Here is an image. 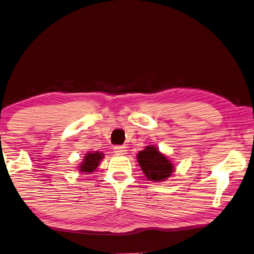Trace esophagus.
I'll use <instances>...</instances> for the list:
<instances>
[{
  "label": "esophagus",
  "mask_w": 254,
  "mask_h": 254,
  "mask_svg": "<svg viewBox=\"0 0 254 254\" xmlns=\"http://www.w3.org/2000/svg\"><path fill=\"white\" fill-rule=\"evenodd\" d=\"M114 150H115V152H116V155H118V156L126 155L127 151L126 146H116L115 148H114Z\"/></svg>",
  "instance_id": "34e87169"
}]
</instances>
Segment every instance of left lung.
Here are the masks:
<instances>
[{"label":"left lung","instance_id":"left-lung-1","mask_svg":"<svg viewBox=\"0 0 254 254\" xmlns=\"http://www.w3.org/2000/svg\"><path fill=\"white\" fill-rule=\"evenodd\" d=\"M136 158L141 171L149 181L160 183L167 181L174 173L173 162L155 145L146 146L145 149L138 152Z\"/></svg>","mask_w":254,"mask_h":254}]
</instances>
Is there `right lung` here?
<instances>
[{
    "label": "right lung",
    "instance_id": "obj_1",
    "mask_svg": "<svg viewBox=\"0 0 254 254\" xmlns=\"http://www.w3.org/2000/svg\"><path fill=\"white\" fill-rule=\"evenodd\" d=\"M104 157V154L100 151L86 152L85 156L83 157V160L78 166L79 172L83 174H90L94 172V171H96Z\"/></svg>",
    "mask_w": 254,
    "mask_h": 254
}]
</instances>
